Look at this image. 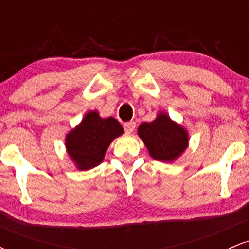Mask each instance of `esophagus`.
Listing matches in <instances>:
<instances>
[{"instance_id": "1", "label": "esophagus", "mask_w": 249, "mask_h": 249, "mask_svg": "<svg viewBox=\"0 0 249 249\" xmlns=\"http://www.w3.org/2000/svg\"><path fill=\"white\" fill-rule=\"evenodd\" d=\"M124 128L127 133H132L136 128V123L134 122H127L124 124Z\"/></svg>"}]
</instances>
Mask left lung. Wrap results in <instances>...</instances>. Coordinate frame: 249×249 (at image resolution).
<instances>
[{
	"label": "left lung",
	"instance_id": "left-lung-1",
	"mask_svg": "<svg viewBox=\"0 0 249 249\" xmlns=\"http://www.w3.org/2000/svg\"><path fill=\"white\" fill-rule=\"evenodd\" d=\"M137 132L148 154L158 161H176L186 151L190 142L186 128L172 121L164 111H159L151 123H142Z\"/></svg>",
	"mask_w": 249,
	"mask_h": 249
}]
</instances>
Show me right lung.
Segmentation results:
<instances>
[{
	"label": "right lung",
	"mask_w": 249,
	"mask_h": 249,
	"mask_svg": "<svg viewBox=\"0 0 249 249\" xmlns=\"http://www.w3.org/2000/svg\"><path fill=\"white\" fill-rule=\"evenodd\" d=\"M124 133V128L113 117L102 118L98 111H89L82 122L65 136V148L76 168L88 171L104 160L113 139Z\"/></svg>",
	"instance_id": "add662e5"
}]
</instances>
